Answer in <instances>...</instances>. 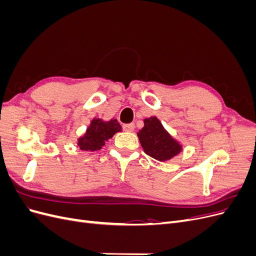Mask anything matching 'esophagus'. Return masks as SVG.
<instances>
[{"instance_id":"34e87169","label":"esophagus","mask_w":256,"mask_h":256,"mask_svg":"<svg viewBox=\"0 0 256 256\" xmlns=\"http://www.w3.org/2000/svg\"><path fill=\"white\" fill-rule=\"evenodd\" d=\"M134 128H136V126H134V122H131V124H125V125L122 126V129L125 130V131H129V132H131V131H134Z\"/></svg>"}]
</instances>
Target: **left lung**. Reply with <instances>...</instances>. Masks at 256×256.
Instances as JSON below:
<instances>
[{"instance_id":"obj_1","label":"left lung","mask_w":256,"mask_h":256,"mask_svg":"<svg viewBox=\"0 0 256 256\" xmlns=\"http://www.w3.org/2000/svg\"><path fill=\"white\" fill-rule=\"evenodd\" d=\"M138 136L144 152L159 161L171 159L182 150L180 145L173 140L156 118L144 120V127Z\"/></svg>"}]
</instances>
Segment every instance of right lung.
Instances as JSON below:
<instances>
[{
  "label": "right lung",
  "instance_id": "obj_1",
  "mask_svg": "<svg viewBox=\"0 0 256 256\" xmlns=\"http://www.w3.org/2000/svg\"><path fill=\"white\" fill-rule=\"evenodd\" d=\"M120 131H122V126L118 122V120H111L106 122L97 118L92 122L86 134L80 138L78 144L82 150L95 152L102 148L106 141Z\"/></svg>",
  "mask_w": 256,
  "mask_h": 256
}]
</instances>
